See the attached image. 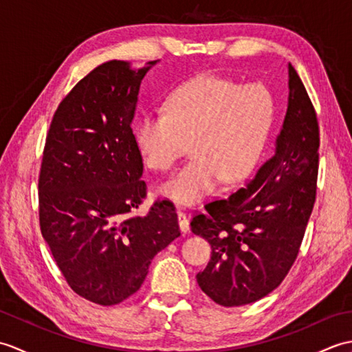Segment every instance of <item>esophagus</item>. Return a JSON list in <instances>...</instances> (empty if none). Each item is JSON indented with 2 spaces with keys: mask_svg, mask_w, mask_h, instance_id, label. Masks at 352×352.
Listing matches in <instances>:
<instances>
[{
  "mask_svg": "<svg viewBox=\"0 0 352 352\" xmlns=\"http://www.w3.org/2000/svg\"><path fill=\"white\" fill-rule=\"evenodd\" d=\"M178 214V223H180V230L183 233H188L189 231V219L183 210H177Z\"/></svg>",
  "mask_w": 352,
  "mask_h": 352,
  "instance_id": "esophagus-1",
  "label": "esophagus"
}]
</instances>
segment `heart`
Listing matches in <instances>:
<instances>
[{"label":"heart","mask_w":352,"mask_h":352,"mask_svg":"<svg viewBox=\"0 0 352 352\" xmlns=\"http://www.w3.org/2000/svg\"><path fill=\"white\" fill-rule=\"evenodd\" d=\"M276 100L263 83L201 74L178 85L164 111H145L134 122V142L149 169L166 172L188 153L192 159L160 192L192 204L222 180L239 183L257 169L271 139Z\"/></svg>","instance_id":"1"}]
</instances>
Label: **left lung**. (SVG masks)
<instances>
[{
  "label": "left lung",
  "mask_w": 352,
  "mask_h": 352,
  "mask_svg": "<svg viewBox=\"0 0 352 352\" xmlns=\"http://www.w3.org/2000/svg\"><path fill=\"white\" fill-rule=\"evenodd\" d=\"M316 110L289 65V106L275 151L243 188L206 206L192 233L212 246L198 286L223 307L260 300L278 287L295 263L316 201L319 168Z\"/></svg>",
  "instance_id": "1"
}]
</instances>
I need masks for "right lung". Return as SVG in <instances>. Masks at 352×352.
Instances as JSON below:
<instances>
[{"mask_svg":"<svg viewBox=\"0 0 352 352\" xmlns=\"http://www.w3.org/2000/svg\"><path fill=\"white\" fill-rule=\"evenodd\" d=\"M149 66L100 65L58 104L45 140L42 236L69 287L100 305L136 294L155 254L180 236L169 199H157L146 216L134 213L146 183L131 121Z\"/></svg>","mask_w":352,"mask_h":352,"instance_id":"obj_1","label":"right lung"}]
</instances>
